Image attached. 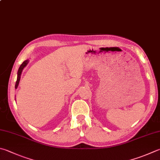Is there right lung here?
Segmentation results:
<instances>
[{
  "mask_svg": "<svg viewBox=\"0 0 160 160\" xmlns=\"http://www.w3.org/2000/svg\"><path fill=\"white\" fill-rule=\"evenodd\" d=\"M28 60H26V61H23V63L22 65H21V66L19 68V70H18V72H17V81H16V84H15V88H17L18 87V85H19V81H20V77H21V74H22V70L23 69L26 67V65L28 64Z\"/></svg>",
  "mask_w": 160,
  "mask_h": 160,
  "instance_id": "right-lung-1",
  "label": "right lung"
}]
</instances>
